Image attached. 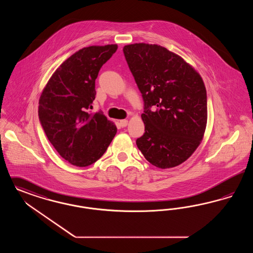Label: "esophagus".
I'll return each instance as SVG.
<instances>
[{
	"label": "esophagus",
	"mask_w": 253,
	"mask_h": 253,
	"mask_svg": "<svg viewBox=\"0 0 253 253\" xmlns=\"http://www.w3.org/2000/svg\"><path fill=\"white\" fill-rule=\"evenodd\" d=\"M127 125H128V121H127V120H122V121H120V126L122 127V128L126 127Z\"/></svg>",
	"instance_id": "obj_1"
}]
</instances>
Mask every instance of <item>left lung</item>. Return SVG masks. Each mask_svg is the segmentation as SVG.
Segmentation results:
<instances>
[{
  "mask_svg": "<svg viewBox=\"0 0 253 253\" xmlns=\"http://www.w3.org/2000/svg\"><path fill=\"white\" fill-rule=\"evenodd\" d=\"M123 52L144 101L145 132L136 139L144 157L159 169L187 160L207 123V95L201 75L160 45L135 43Z\"/></svg>",
  "mask_w": 253,
  "mask_h": 253,
  "instance_id": "left-lung-1",
  "label": "left lung"
}]
</instances>
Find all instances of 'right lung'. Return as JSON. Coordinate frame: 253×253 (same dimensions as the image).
<instances>
[{
  "instance_id": "right-lung-1",
  "label": "right lung",
  "mask_w": 253,
  "mask_h": 253,
  "mask_svg": "<svg viewBox=\"0 0 253 253\" xmlns=\"http://www.w3.org/2000/svg\"><path fill=\"white\" fill-rule=\"evenodd\" d=\"M117 44L76 51L54 71L42 91L39 118L53 148L66 161L87 167L99 160L117 133L101 111L92 114L95 80L111 58Z\"/></svg>"
}]
</instances>
